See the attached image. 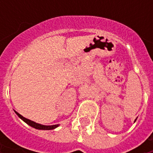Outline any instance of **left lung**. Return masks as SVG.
Here are the masks:
<instances>
[{"label": "left lung", "mask_w": 153, "mask_h": 153, "mask_svg": "<svg viewBox=\"0 0 153 153\" xmlns=\"http://www.w3.org/2000/svg\"><path fill=\"white\" fill-rule=\"evenodd\" d=\"M135 121H136V120H135Z\"/></svg>", "instance_id": "obj_1"}]
</instances>
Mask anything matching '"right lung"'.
<instances>
[{
  "label": "right lung",
  "mask_w": 153,
  "mask_h": 153,
  "mask_svg": "<svg viewBox=\"0 0 153 153\" xmlns=\"http://www.w3.org/2000/svg\"><path fill=\"white\" fill-rule=\"evenodd\" d=\"M15 113L17 114V116L20 117V119H22L23 121H25V123H27L28 126H32L33 128H36V129H43V130H51V129H54V128H57L59 125H54V126H44V125H40V124H38L36 122H34V121H31L29 119H27L24 117L22 115H20L19 113H17L16 111H15Z\"/></svg>",
  "instance_id": "add662e5"
}]
</instances>
